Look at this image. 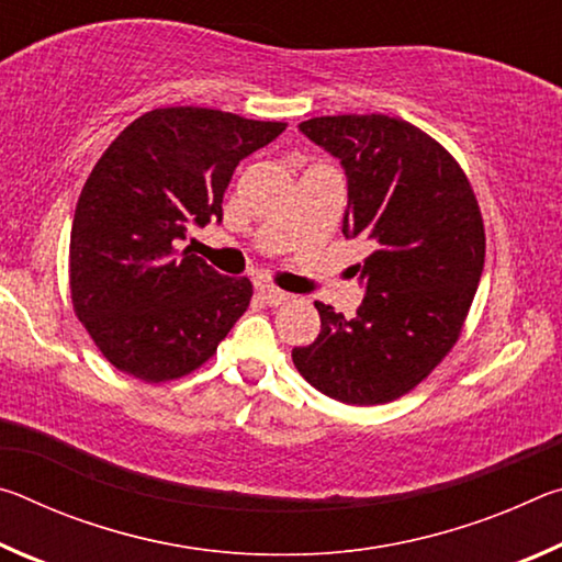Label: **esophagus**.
Segmentation results:
<instances>
[{
	"label": "esophagus",
	"instance_id": "esophagus-1",
	"mask_svg": "<svg viewBox=\"0 0 562 562\" xmlns=\"http://www.w3.org/2000/svg\"><path fill=\"white\" fill-rule=\"evenodd\" d=\"M258 294H260V300H262L265 304H270V307H278V304H282V302H288V300H290V292L272 288V284H260V288H258Z\"/></svg>",
	"mask_w": 562,
	"mask_h": 562
}]
</instances>
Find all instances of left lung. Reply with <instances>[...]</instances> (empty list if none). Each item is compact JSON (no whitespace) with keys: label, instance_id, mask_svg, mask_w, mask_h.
Here are the masks:
<instances>
[{"label":"left lung","instance_id":"left-lung-1","mask_svg":"<svg viewBox=\"0 0 562 562\" xmlns=\"http://www.w3.org/2000/svg\"><path fill=\"white\" fill-rule=\"evenodd\" d=\"M300 131L345 168L341 233L367 235L374 252L355 265L367 290L357 317L315 302L319 337L292 361L337 402H392L461 335L486 258L479 203L449 150L402 119L319 116Z\"/></svg>","mask_w":562,"mask_h":562}]
</instances>
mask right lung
<instances>
[{
  "instance_id": "add662e5",
  "label": "right lung",
  "mask_w": 562,
  "mask_h": 562,
  "mask_svg": "<svg viewBox=\"0 0 562 562\" xmlns=\"http://www.w3.org/2000/svg\"><path fill=\"white\" fill-rule=\"evenodd\" d=\"M282 131L215 109H156L93 166L71 225V300L121 372L144 382L190 374L243 317L250 280L225 278L176 245L190 225L223 221L233 170Z\"/></svg>"
}]
</instances>
